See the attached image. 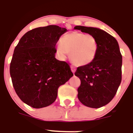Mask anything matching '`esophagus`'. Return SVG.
I'll use <instances>...</instances> for the list:
<instances>
[{
  "mask_svg": "<svg viewBox=\"0 0 133 133\" xmlns=\"http://www.w3.org/2000/svg\"><path fill=\"white\" fill-rule=\"evenodd\" d=\"M71 71L74 74L75 72V71H76V68L75 66H74V65H71Z\"/></svg>",
  "mask_w": 133,
  "mask_h": 133,
  "instance_id": "obj_1",
  "label": "esophagus"
}]
</instances>
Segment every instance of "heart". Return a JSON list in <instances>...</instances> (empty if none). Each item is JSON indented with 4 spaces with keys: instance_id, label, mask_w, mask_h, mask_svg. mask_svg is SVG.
Segmentation results:
<instances>
[{
    "instance_id": "obj_1",
    "label": "heart",
    "mask_w": 133,
    "mask_h": 133,
    "mask_svg": "<svg viewBox=\"0 0 133 133\" xmlns=\"http://www.w3.org/2000/svg\"><path fill=\"white\" fill-rule=\"evenodd\" d=\"M98 42L95 36L81 32H72L61 38L57 51L63 57L70 54V59L79 66L89 65L95 60L98 52Z\"/></svg>"
}]
</instances>
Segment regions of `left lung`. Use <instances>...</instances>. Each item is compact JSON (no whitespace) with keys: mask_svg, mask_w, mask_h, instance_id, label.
I'll use <instances>...</instances> for the list:
<instances>
[{"mask_svg":"<svg viewBox=\"0 0 133 133\" xmlns=\"http://www.w3.org/2000/svg\"><path fill=\"white\" fill-rule=\"evenodd\" d=\"M75 30L95 36L98 52L90 64L77 68L75 75L81 80L77 97L87 107L99 108L113 99L121 82L122 56L119 44L107 32L94 27L76 26Z\"/></svg>","mask_w":133,"mask_h":133,"instance_id":"8db88e82","label":"left lung"}]
</instances>
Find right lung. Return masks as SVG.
Segmentation results:
<instances>
[{
  "label": "right lung",
  "mask_w": 133,
  "mask_h": 133,
  "mask_svg": "<svg viewBox=\"0 0 133 133\" xmlns=\"http://www.w3.org/2000/svg\"><path fill=\"white\" fill-rule=\"evenodd\" d=\"M67 31L56 25L34 28L14 49L10 66L13 87L19 98L33 108L53 103L58 87L74 75L68 64L55 58L56 44Z\"/></svg>",
  "instance_id": "obj_1"
}]
</instances>
